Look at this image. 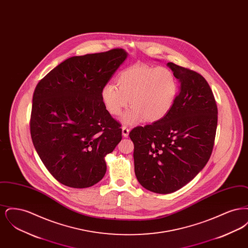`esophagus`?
Returning <instances> with one entry per match:
<instances>
[{
  "label": "esophagus",
  "mask_w": 248,
  "mask_h": 248,
  "mask_svg": "<svg viewBox=\"0 0 248 248\" xmlns=\"http://www.w3.org/2000/svg\"><path fill=\"white\" fill-rule=\"evenodd\" d=\"M129 128H128L126 125H124V126L122 127V133H123V136H124V138L128 137V135H129Z\"/></svg>",
  "instance_id": "34e87169"
}]
</instances>
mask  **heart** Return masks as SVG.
<instances>
[{
	"mask_svg": "<svg viewBox=\"0 0 248 248\" xmlns=\"http://www.w3.org/2000/svg\"><path fill=\"white\" fill-rule=\"evenodd\" d=\"M116 84H106L101 99L113 116L122 114L130 99L132 108L124 116L128 124H138L143 119L153 123L165 117L175 103L178 90L177 78L164 66H132L119 73Z\"/></svg>",
	"mask_w": 248,
	"mask_h": 248,
	"instance_id": "1",
	"label": "heart"
}]
</instances>
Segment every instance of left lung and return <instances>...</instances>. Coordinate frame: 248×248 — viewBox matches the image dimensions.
Wrapping results in <instances>:
<instances>
[{
  "mask_svg": "<svg viewBox=\"0 0 248 248\" xmlns=\"http://www.w3.org/2000/svg\"><path fill=\"white\" fill-rule=\"evenodd\" d=\"M179 81L167 115L131 130L135 174L145 189L167 194L182 188L207 164L217 125V107L206 80L196 71L168 62Z\"/></svg>",
  "mask_w": 248,
  "mask_h": 248,
  "instance_id": "1",
  "label": "left lung"
}]
</instances>
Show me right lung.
<instances>
[{"mask_svg": "<svg viewBox=\"0 0 248 248\" xmlns=\"http://www.w3.org/2000/svg\"><path fill=\"white\" fill-rule=\"evenodd\" d=\"M121 48L66 59L36 85L30 121L36 152L61 184L88 188L106 173L104 157L122 140L102 88L125 60Z\"/></svg>", "mask_w": 248, "mask_h": 248, "instance_id": "add662e5", "label": "right lung"}]
</instances>
